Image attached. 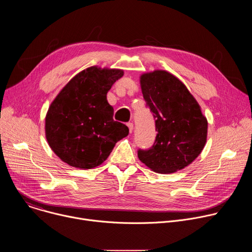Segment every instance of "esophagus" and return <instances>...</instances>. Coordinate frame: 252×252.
<instances>
[{
  "label": "esophagus",
  "mask_w": 252,
  "mask_h": 252,
  "mask_svg": "<svg viewBox=\"0 0 252 252\" xmlns=\"http://www.w3.org/2000/svg\"><path fill=\"white\" fill-rule=\"evenodd\" d=\"M127 126H128L129 132H131L133 130V124L132 123H127Z\"/></svg>",
  "instance_id": "34e87169"
}]
</instances>
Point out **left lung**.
I'll list each match as a JSON object with an SVG mask.
<instances>
[{"label":"left lung","mask_w":252,"mask_h":252,"mask_svg":"<svg viewBox=\"0 0 252 252\" xmlns=\"http://www.w3.org/2000/svg\"><path fill=\"white\" fill-rule=\"evenodd\" d=\"M147 106L156 120L154 146L138 150L137 157L152 170L172 173L190 164L202 152L207 137V120L184 83L166 70L140 76Z\"/></svg>","instance_id":"obj_1"}]
</instances>
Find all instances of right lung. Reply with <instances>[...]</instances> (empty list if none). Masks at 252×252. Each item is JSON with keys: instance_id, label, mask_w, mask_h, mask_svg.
I'll list each match as a JSON object with an SVG mask.
<instances>
[{"instance_id": "1", "label": "right lung", "mask_w": 252, "mask_h": 252, "mask_svg": "<svg viewBox=\"0 0 252 252\" xmlns=\"http://www.w3.org/2000/svg\"><path fill=\"white\" fill-rule=\"evenodd\" d=\"M123 69L88 67L71 79L51 103L46 137L53 152L70 166L91 169L101 164L128 127L114 121L106 94Z\"/></svg>"}]
</instances>
